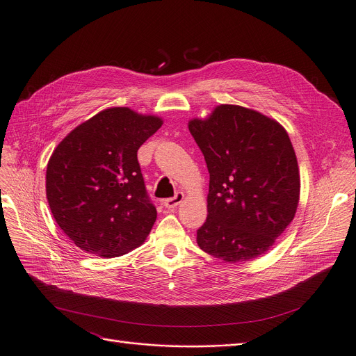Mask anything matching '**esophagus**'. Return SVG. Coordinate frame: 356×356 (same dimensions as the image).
Here are the masks:
<instances>
[{
	"label": "esophagus",
	"instance_id": "1",
	"mask_svg": "<svg viewBox=\"0 0 356 356\" xmlns=\"http://www.w3.org/2000/svg\"><path fill=\"white\" fill-rule=\"evenodd\" d=\"M183 198H184V194L181 193V191H177L176 194H175V197H170V198H166V200H163V206L166 207V209H175V207H177L180 202L183 201Z\"/></svg>",
	"mask_w": 356,
	"mask_h": 356
}]
</instances>
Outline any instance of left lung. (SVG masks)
Segmentation results:
<instances>
[{
	"label": "left lung",
	"instance_id": "obj_1",
	"mask_svg": "<svg viewBox=\"0 0 356 356\" xmlns=\"http://www.w3.org/2000/svg\"><path fill=\"white\" fill-rule=\"evenodd\" d=\"M210 173L207 220L198 246L221 261L255 259L294 218L300 198L297 158L286 129L241 106L221 104L188 121Z\"/></svg>",
	"mask_w": 356,
	"mask_h": 356
}]
</instances>
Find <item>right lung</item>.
Segmentation results:
<instances>
[{
	"mask_svg": "<svg viewBox=\"0 0 356 356\" xmlns=\"http://www.w3.org/2000/svg\"><path fill=\"white\" fill-rule=\"evenodd\" d=\"M163 121L128 107L101 111L54 150L46 197L58 225L80 249L114 258L138 248L156 221L138 149Z\"/></svg>",
	"mask_w": 356,
	"mask_h": 356,
	"instance_id": "right-lung-1",
	"label": "right lung"
}]
</instances>
